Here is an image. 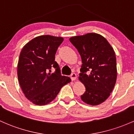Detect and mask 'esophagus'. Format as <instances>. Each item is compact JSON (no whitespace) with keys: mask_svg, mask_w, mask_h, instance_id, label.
Segmentation results:
<instances>
[{"mask_svg":"<svg viewBox=\"0 0 134 134\" xmlns=\"http://www.w3.org/2000/svg\"><path fill=\"white\" fill-rule=\"evenodd\" d=\"M70 78H71L72 81H74L76 79V74L75 73H72L70 75Z\"/></svg>","mask_w":134,"mask_h":134,"instance_id":"obj_1","label":"esophagus"}]
</instances>
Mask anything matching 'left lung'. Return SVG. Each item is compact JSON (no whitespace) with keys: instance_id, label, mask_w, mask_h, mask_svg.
<instances>
[{"instance_id":"8db88e82","label":"left lung","mask_w":134,"mask_h":134,"mask_svg":"<svg viewBox=\"0 0 134 134\" xmlns=\"http://www.w3.org/2000/svg\"><path fill=\"white\" fill-rule=\"evenodd\" d=\"M82 60L79 79L86 91L81 95L84 102L92 105L101 104L109 97L116 81L115 53L108 41L95 33L69 39Z\"/></svg>"}]
</instances>
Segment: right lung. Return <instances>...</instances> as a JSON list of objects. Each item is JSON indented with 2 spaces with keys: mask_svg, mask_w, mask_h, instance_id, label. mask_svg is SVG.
<instances>
[{
  "mask_svg": "<svg viewBox=\"0 0 134 134\" xmlns=\"http://www.w3.org/2000/svg\"><path fill=\"white\" fill-rule=\"evenodd\" d=\"M64 39L45 35L24 46L18 64V78L25 97L36 105H43L55 99L62 88L70 82L62 76L55 54ZM55 72L51 74V69Z\"/></svg>",
  "mask_w": 134,
  "mask_h": 134,
  "instance_id": "obj_1",
  "label": "right lung"
}]
</instances>
